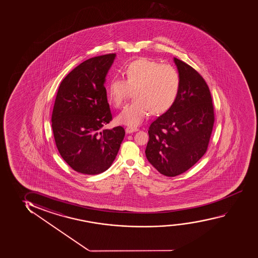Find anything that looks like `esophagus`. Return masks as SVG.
Wrapping results in <instances>:
<instances>
[{
    "instance_id": "obj_1",
    "label": "esophagus",
    "mask_w": 258,
    "mask_h": 258,
    "mask_svg": "<svg viewBox=\"0 0 258 258\" xmlns=\"http://www.w3.org/2000/svg\"><path fill=\"white\" fill-rule=\"evenodd\" d=\"M138 130H139L138 128L130 127V126L125 128L126 134H132V133H134V132H137Z\"/></svg>"
}]
</instances>
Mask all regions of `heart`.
Here are the masks:
<instances>
[{"label":"heart","instance_id":"obj_1","mask_svg":"<svg viewBox=\"0 0 258 258\" xmlns=\"http://www.w3.org/2000/svg\"><path fill=\"white\" fill-rule=\"evenodd\" d=\"M124 79L114 77L107 87L111 105L119 108L134 91V101L117 115L118 124L137 127L150 110L159 115L168 111L178 96L181 77L177 69L148 58L129 62L124 67Z\"/></svg>","mask_w":258,"mask_h":258}]
</instances>
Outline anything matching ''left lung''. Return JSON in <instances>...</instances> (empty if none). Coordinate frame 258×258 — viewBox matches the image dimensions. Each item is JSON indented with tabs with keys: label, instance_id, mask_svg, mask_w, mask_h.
I'll return each instance as SVG.
<instances>
[{
	"label": "left lung",
	"instance_id": "8db88e82",
	"mask_svg": "<svg viewBox=\"0 0 258 258\" xmlns=\"http://www.w3.org/2000/svg\"><path fill=\"white\" fill-rule=\"evenodd\" d=\"M181 87L173 106L148 129L146 156L162 175L175 176L191 168L206 154L214 124L209 87L185 62L174 58Z\"/></svg>",
	"mask_w": 258,
	"mask_h": 258
}]
</instances>
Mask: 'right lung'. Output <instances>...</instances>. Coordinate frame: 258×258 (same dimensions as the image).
<instances>
[{"instance_id": "obj_1", "label": "right lung", "mask_w": 258, "mask_h": 258, "mask_svg": "<svg viewBox=\"0 0 258 258\" xmlns=\"http://www.w3.org/2000/svg\"><path fill=\"white\" fill-rule=\"evenodd\" d=\"M116 53L96 56L73 69L58 87L52 114L56 147L71 168L97 175L110 168L124 137L122 126L103 129L112 120L104 87Z\"/></svg>"}]
</instances>
